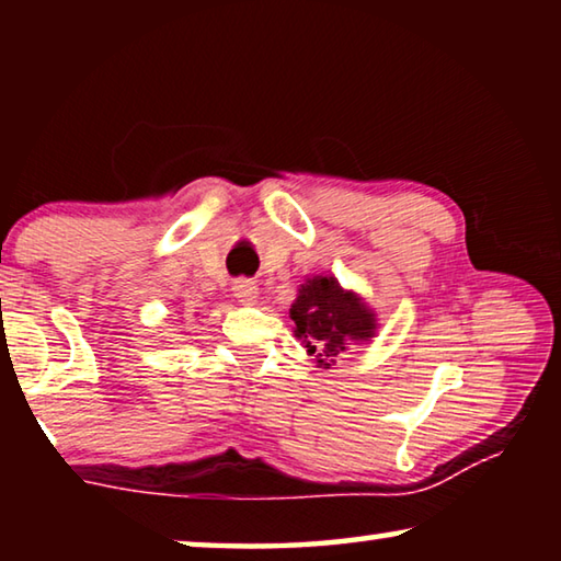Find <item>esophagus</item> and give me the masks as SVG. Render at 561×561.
Returning <instances> with one entry per match:
<instances>
[{
    "label": "esophagus",
    "mask_w": 561,
    "mask_h": 561,
    "mask_svg": "<svg viewBox=\"0 0 561 561\" xmlns=\"http://www.w3.org/2000/svg\"><path fill=\"white\" fill-rule=\"evenodd\" d=\"M232 291H234L237 301L252 304L254 299H257L260 287H257V282H252V279H247V277H240V279L232 282Z\"/></svg>",
    "instance_id": "esophagus-1"
}]
</instances>
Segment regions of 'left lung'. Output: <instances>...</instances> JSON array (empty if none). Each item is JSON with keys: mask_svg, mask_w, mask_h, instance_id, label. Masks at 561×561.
Wrapping results in <instances>:
<instances>
[{"mask_svg": "<svg viewBox=\"0 0 561 561\" xmlns=\"http://www.w3.org/2000/svg\"><path fill=\"white\" fill-rule=\"evenodd\" d=\"M289 314L297 324V336L324 366L346 351L348 341H368L376 329L371 311L354 294L341 289L334 277H314L301 284Z\"/></svg>", "mask_w": 561, "mask_h": 561, "instance_id": "obj_1", "label": "left lung"}]
</instances>
